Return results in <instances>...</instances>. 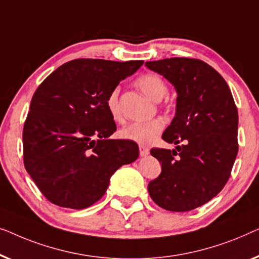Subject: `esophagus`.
<instances>
[{
  "instance_id": "1",
  "label": "esophagus",
  "mask_w": 259,
  "mask_h": 259,
  "mask_svg": "<svg viewBox=\"0 0 259 259\" xmlns=\"http://www.w3.org/2000/svg\"><path fill=\"white\" fill-rule=\"evenodd\" d=\"M140 155L142 157H144V156H148L149 155V149L147 147H144V145H140Z\"/></svg>"
}]
</instances>
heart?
<instances>
[{
	"label": "heart",
	"mask_w": 259,
	"mask_h": 259,
	"mask_svg": "<svg viewBox=\"0 0 259 259\" xmlns=\"http://www.w3.org/2000/svg\"><path fill=\"white\" fill-rule=\"evenodd\" d=\"M136 84L148 97L156 102L161 101L167 93L166 83L156 74H144L137 78ZM107 108L112 119L122 122L123 114L119 104V89L115 88L107 98ZM165 123L162 118L150 121L134 122L119 131V136L141 144H150L164 129Z\"/></svg>",
	"instance_id": "b5f03b06"
}]
</instances>
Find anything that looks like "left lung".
<instances>
[{"label":"left lung","instance_id":"8db88e82","mask_svg":"<svg viewBox=\"0 0 259 259\" xmlns=\"http://www.w3.org/2000/svg\"><path fill=\"white\" fill-rule=\"evenodd\" d=\"M145 65L177 93L176 114L162 135L176 148L150 150L162 171L149 183V195L165 210H194L212 199L230 177L238 152L234 97L225 79L201 60L172 57Z\"/></svg>","mask_w":259,"mask_h":259}]
</instances>
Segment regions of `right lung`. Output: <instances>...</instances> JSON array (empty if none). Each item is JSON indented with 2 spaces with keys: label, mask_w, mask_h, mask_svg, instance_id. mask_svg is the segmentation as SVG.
<instances>
[{
  "label": "right lung",
  "mask_w": 259,
  "mask_h": 259,
  "mask_svg": "<svg viewBox=\"0 0 259 259\" xmlns=\"http://www.w3.org/2000/svg\"><path fill=\"white\" fill-rule=\"evenodd\" d=\"M142 64L78 58L58 67L36 90L23 128V158L48 201L85 209L102 198L118 167L136 161L135 142L110 138L116 124L107 98Z\"/></svg>",
  "instance_id": "right-lung-1"
}]
</instances>
